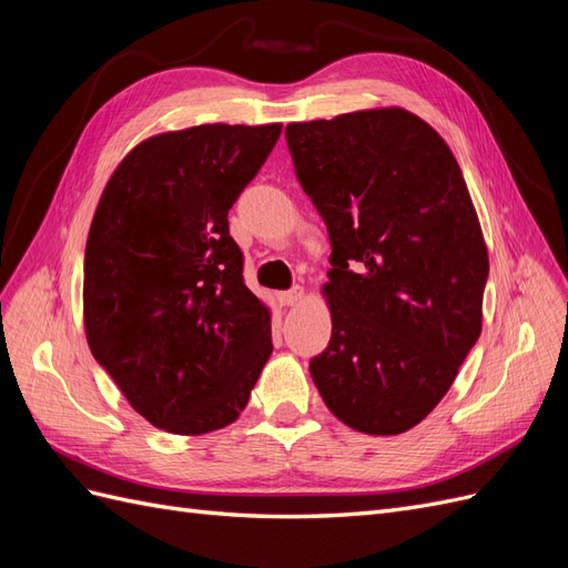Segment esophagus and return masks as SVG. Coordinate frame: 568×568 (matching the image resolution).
Masks as SVG:
<instances>
[{
	"label": "esophagus",
	"instance_id": "esophagus-1",
	"mask_svg": "<svg viewBox=\"0 0 568 568\" xmlns=\"http://www.w3.org/2000/svg\"><path fill=\"white\" fill-rule=\"evenodd\" d=\"M303 294H305L303 286H294V288L284 291V294H280V301H282V305H296L303 301Z\"/></svg>",
	"mask_w": 568,
	"mask_h": 568
}]
</instances>
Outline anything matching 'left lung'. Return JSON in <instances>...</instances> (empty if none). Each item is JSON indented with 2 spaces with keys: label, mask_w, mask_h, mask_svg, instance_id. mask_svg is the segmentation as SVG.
Instances as JSON below:
<instances>
[{
  "label": "left lung",
  "mask_w": 568,
  "mask_h": 568,
  "mask_svg": "<svg viewBox=\"0 0 568 568\" xmlns=\"http://www.w3.org/2000/svg\"><path fill=\"white\" fill-rule=\"evenodd\" d=\"M296 178L329 232L332 338L313 382L355 432L395 436L453 386L480 336L488 251L440 134L405 109L286 125Z\"/></svg>",
  "instance_id": "left-lung-1"
}]
</instances>
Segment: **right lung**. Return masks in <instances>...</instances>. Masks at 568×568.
Wrapping results in <instances>:
<instances>
[{"mask_svg":"<svg viewBox=\"0 0 568 568\" xmlns=\"http://www.w3.org/2000/svg\"><path fill=\"white\" fill-rule=\"evenodd\" d=\"M282 125L156 134L115 168L84 248V332L130 405L170 434L232 424L272 353L227 213Z\"/></svg>","mask_w":568,"mask_h":568,"instance_id":"right-lung-1","label":"right lung"}]
</instances>
